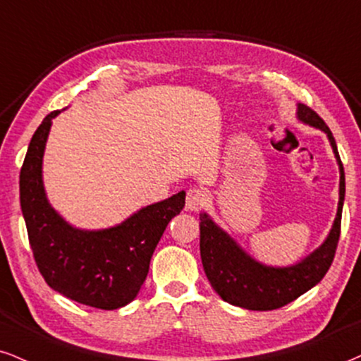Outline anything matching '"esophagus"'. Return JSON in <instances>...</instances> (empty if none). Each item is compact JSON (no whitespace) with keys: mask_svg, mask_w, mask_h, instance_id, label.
<instances>
[{"mask_svg":"<svg viewBox=\"0 0 361 361\" xmlns=\"http://www.w3.org/2000/svg\"><path fill=\"white\" fill-rule=\"evenodd\" d=\"M209 201L207 190L202 188H190L188 190V199H185V206L189 211H201Z\"/></svg>","mask_w":361,"mask_h":361,"instance_id":"34e87169","label":"esophagus"}]
</instances>
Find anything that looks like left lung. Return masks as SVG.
<instances>
[{"instance_id": "8db88e82", "label": "left lung", "mask_w": 361, "mask_h": 361, "mask_svg": "<svg viewBox=\"0 0 361 361\" xmlns=\"http://www.w3.org/2000/svg\"><path fill=\"white\" fill-rule=\"evenodd\" d=\"M298 118L322 128L331 142L340 166V202L335 224L322 246L306 259L289 268H271L247 256L207 214L199 216L201 229V259L207 279L222 300L229 305L252 311H271L291 303L308 291L328 273L341 231V211L345 201V171L338 154L335 137L324 120L313 109L298 105Z\"/></svg>"}]
</instances>
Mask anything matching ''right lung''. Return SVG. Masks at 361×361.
Masks as SVG:
<instances>
[{"label":"right lung","mask_w":361,"mask_h":361,"mask_svg":"<svg viewBox=\"0 0 361 361\" xmlns=\"http://www.w3.org/2000/svg\"><path fill=\"white\" fill-rule=\"evenodd\" d=\"M58 114L39 123L20 172V202L35 262L48 286L70 300L99 310L122 308L144 284L150 257L169 221L184 207L185 192L140 209L115 228H72L48 204L42 182L44 144Z\"/></svg>","instance_id":"obj_1"}]
</instances>
